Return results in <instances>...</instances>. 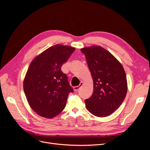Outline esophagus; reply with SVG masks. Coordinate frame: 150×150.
<instances>
[{"label":"esophagus","mask_w":150,"mask_h":150,"mask_svg":"<svg viewBox=\"0 0 150 150\" xmlns=\"http://www.w3.org/2000/svg\"><path fill=\"white\" fill-rule=\"evenodd\" d=\"M83 83L82 82H81L79 86H75V87H74L73 89H74V91H78L79 89V88L81 87V86H83Z\"/></svg>","instance_id":"obj_1"}]
</instances>
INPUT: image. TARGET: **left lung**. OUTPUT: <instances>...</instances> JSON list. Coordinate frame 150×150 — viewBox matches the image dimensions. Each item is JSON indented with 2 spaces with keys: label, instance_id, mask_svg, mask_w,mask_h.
Listing matches in <instances>:
<instances>
[{
  "label": "left lung",
  "instance_id": "1",
  "mask_svg": "<svg viewBox=\"0 0 150 150\" xmlns=\"http://www.w3.org/2000/svg\"><path fill=\"white\" fill-rule=\"evenodd\" d=\"M84 54L93 79L92 96L86 107L98 117L110 116L118 108L128 90L126 76L121 63L106 49L98 46L81 49Z\"/></svg>",
  "mask_w": 150,
  "mask_h": 150
}]
</instances>
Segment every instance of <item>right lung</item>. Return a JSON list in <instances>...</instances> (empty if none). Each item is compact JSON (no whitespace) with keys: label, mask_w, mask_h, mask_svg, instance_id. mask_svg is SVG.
<instances>
[{"label":"right lung","mask_w":150,"mask_h":150,"mask_svg":"<svg viewBox=\"0 0 150 150\" xmlns=\"http://www.w3.org/2000/svg\"><path fill=\"white\" fill-rule=\"evenodd\" d=\"M75 48L56 44L36 56L27 71L24 91L30 108L43 117L51 119L64 110L73 89L61 66Z\"/></svg>","instance_id":"obj_1"}]
</instances>
